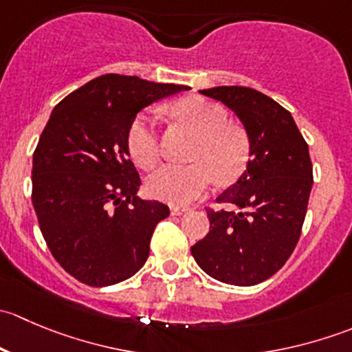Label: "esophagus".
<instances>
[{
  "label": "esophagus",
  "instance_id": "1",
  "mask_svg": "<svg viewBox=\"0 0 352 352\" xmlns=\"http://www.w3.org/2000/svg\"><path fill=\"white\" fill-rule=\"evenodd\" d=\"M187 211H189V208H187V206H179V204L170 206V212H172L173 216H180Z\"/></svg>",
  "mask_w": 352,
  "mask_h": 352
}]
</instances>
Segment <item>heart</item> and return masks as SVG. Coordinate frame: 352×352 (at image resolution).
<instances>
[{"label": "heart", "instance_id": "1", "mask_svg": "<svg viewBox=\"0 0 352 352\" xmlns=\"http://www.w3.org/2000/svg\"><path fill=\"white\" fill-rule=\"evenodd\" d=\"M177 117L197 133L190 151V165H165L151 173L146 190L151 197L172 204H187L208 190L212 180L230 184L247 168L250 141L240 126L228 122L221 105L202 97H186L173 104ZM127 150L141 168L160 162L155 117L140 113L127 129Z\"/></svg>", "mask_w": 352, "mask_h": 352}]
</instances>
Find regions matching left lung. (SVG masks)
<instances>
[{
  "label": "left lung",
  "instance_id": "1",
  "mask_svg": "<svg viewBox=\"0 0 352 352\" xmlns=\"http://www.w3.org/2000/svg\"><path fill=\"white\" fill-rule=\"evenodd\" d=\"M202 95L239 116L250 160L239 182L206 208L209 233L190 248L199 267L218 281L254 286L274 276L293 254L308 208L314 168L293 117L267 95L247 87H216Z\"/></svg>",
  "mask_w": 352,
  "mask_h": 352
}]
</instances>
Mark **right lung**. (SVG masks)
<instances>
[{"instance_id":"1","label":"right lung","mask_w":352,"mask_h":352,"mask_svg":"<svg viewBox=\"0 0 352 352\" xmlns=\"http://www.w3.org/2000/svg\"><path fill=\"white\" fill-rule=\"evenodd\" d=\"M182 90L104 74L52 110L34 151L32 204L52 257L83 285H117L146 262L151 235L170 209L136 196L141 179L127 129L141 109Z\"/></svg>"}]
</instances>
